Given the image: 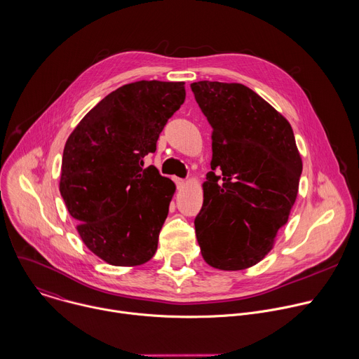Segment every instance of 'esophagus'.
Returning <instances> with one entry per match:
<instances>
[{
	"label": "esophagus",
	"instance_id": "obj_1",
	"mask_svg": "<svg viewBox=\"0 0 359 359\" xmlns=\"http://www.w3.org/2000/svg\"><path fill=\"white\" fill-rule=\"evenodd\" d=\"M173 180H175V183H176L177 189L183 187V186H184V183H186V180H184V179H180V177H173Z\"/></svg>",
	"mask_w": 359,
	"mask_h": 359
}]
</instances>
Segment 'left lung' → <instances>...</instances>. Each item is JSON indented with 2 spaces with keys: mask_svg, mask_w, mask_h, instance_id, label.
<instances>
[{
  "mask_svg": "<svg viewBox=\"0 0 359 359\" xmlns=\"http://www.w3.org/2000/svg\"><path fill=\"white\" fill-rule=\"evenodd\" d=\"M190 87L212 127L197 243L210 266L241 271L265 258L287 222L302 158L287 119L247 86L204 80Z\"/></svg>",
  "mask_w": 359,
  "mask_h": 359,
  "instance_id": "8db88e82",
  "label": "left lung"
}]
</instances>
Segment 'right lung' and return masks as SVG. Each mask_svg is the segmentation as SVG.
Wrapping results in <instances>:
<instances>
[{"mask_svg": "<svg viewBox=\"0 0 359 359\" xmlns=\"http://www.w3.org/2000/svg\"><path fill=\"white\" fill-rule=\"evenodd\" d=\"M183 81H135L104 97L70 134L60 194L86 247L115 266L156 252L175 183L144 158L184 102Z\"/></svg>", "mask_w": 359, "mask_h": 359, "instance_id": "right-lung-1", "label": "right lung"}]
</instances>
